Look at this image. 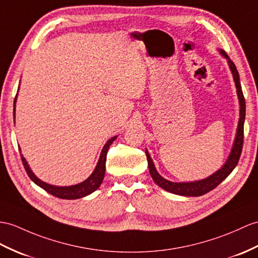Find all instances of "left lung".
<instances>
[{
  "label": "left lung",
  "mask_w": 258,
  "mask_h": 258,
  "mask_svg": "<svg viewBox=\"0 0 258 258\" xmlns=\"http://www.w3.org/2000/svg\"><path fill=\"white\" fill-rule=\"evenodd\" d=\"M220 54H221L224 59H227L229 68L231 70L232 75H233V80L236 87V94L238 98V104H240V118H238L237 122V128H236V134L234 138L233 146H232L231 152L228 156L227 161L224 162V164L219 168L217 172L211 174L210 176L206 177L200 180H195V181H181V183H175V181H171L159 174L156 171L154 166V163L151 159L148 151L146 150L147 153V160H148V165H149V171L151 176H152L153 180L155 181L156 185H159L163 189L172 192L175 195H180V196L185 197H198L203 196V195L209 192L210 190L215 189V188L221 183L222 180L227 178L231 172L233 171L235 166L237 165V162L240 160L242 148H243V139H244V120H245V99L243 96L242 87L240 83V75L236 70V67L234 66L233 62L228 56L222 49H218Z\"/></svg>",
  "instance_id": "obj_1"
}]
</instances>
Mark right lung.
Masks as SVG:
<instances>
[{
    "mask_svg": "<svg viewBox=\"0 0 258 258\" xmlns=\"http://www.w3.org/2000/svg\"><path fill=\"white\" fill-rule=\"evenodd\" d=\"M18 90H20V87H18ZM16 100H17V94H16V97L14 99V115H15ZM116 139H117V136L110 138V139L105 143V146L102 149V152H100L96 167L94 168L93 173L85 180H83L82 183H79L77 185L54 186V185H50L48 183H45V181H42L41 179L37 177L35 173L31 171V168L29 167L28 163H27L26 159L24 158L23 154L21 155V158H22L23 165H24L25 169H26L29 178L33 180L36 185H38L39 187L42 188V189H45L47 192L51 194L54 197H58L61 199H79V198L85 197V196H87V195L94 192L100 186V184H102V181L105 176V169H106V155H107V151H108V148L110 147V144ZM20 151H21V148H20Z\"/></svg>",
    "mask_w": 258,
    "mask_h": 258,
    "instance_id": "right-lung-1",
    "label": "right lung"
}]
</instances>
